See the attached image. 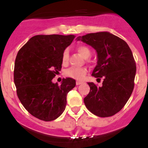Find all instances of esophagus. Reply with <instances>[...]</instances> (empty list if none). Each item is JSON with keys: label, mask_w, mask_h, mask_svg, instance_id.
Returning a JSON list of instances; mask_svg holds the SVG:
<instances>
[{"label": "esophagus", "mask_w": 148, "mask_h": 148, "mask_svg": "<svg viewBox=\"0 0 148 148\" xmlns=\"http://www.w3.org/2000/svg\"><path fill=\"white\" fill-rule=\"evenodd\" d=\"M81 84H83L82 81H76V84L77 85V86H79V85Z\"/></svg>", "instance_id": "obj_1"}]
</instances>
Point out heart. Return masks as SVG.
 Masks as SVG:
<instances>
[{"label":"heart","mask_w":148,"mask_h":148,"mask_svg":"<svg viewBox=\"0 0 148 148\" xmlns=\"http://www.w3.org/2000/svg\"><path fill=\"white\" fill-rule=\"evenodd\" d=\"M78 52L84 58H88L91 55L90 49L86 46H79L77 47ZM69 60V51L67 49H64L62 54V62L63 64H67ZM87 69L86 67H70L65 71L64 74L67 77L71 79L81 81L84 79L86 74H87Z\"/></svg>","instance_id":"obj_1"}]
</instances>
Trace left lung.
<instances>
[{"label": "left lung", "instance_id": "1", "mask_svg": "<svg viewBox=\"0 0 148 148\" xmlns=\"http://www.w3.org/2000/svg\"><path fill=\"white\" fill-rule=\"evenodd\" d=\"M97 52V64L92 76L103 81L101 87L88 83L90 90L84 103L97 116H113L125 106L134 88L136 66L133 54L125 40L108 32L79 37Z\"/></svg>", "mask_w": 148, "mask_h": 148}]
</instances>
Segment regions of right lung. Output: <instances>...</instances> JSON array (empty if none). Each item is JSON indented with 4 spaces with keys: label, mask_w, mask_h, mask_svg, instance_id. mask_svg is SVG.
Here are the masks:
<instances>
[{
    "label": "right lung",
    "mask_w": 148,
    "mask_h": 148,
    "mask_svg": "<svg viewBox=\"0 0 148 148\" xmlns=\"http://www.w3.org/2000/svg\"><path fill=\"white\" fill-rule=\"evenodd\" d=\"M74 35H35L18 51L14 62V81L23 107L35 118L52 121L63 113L67 95L76 86L71 78L62 84L52 79L62 68V52Z\"/></svg>",
    "instance_id": "obj_1"
}]
</instances>
